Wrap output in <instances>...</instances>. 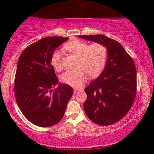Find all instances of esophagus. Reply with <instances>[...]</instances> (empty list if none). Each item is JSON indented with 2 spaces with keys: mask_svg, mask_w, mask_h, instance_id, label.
Wrapping results in <instances>:
<instances>
[{
  "mask_svg": "<svg viewBox=\"0 0 154 154\" xmlns=\"http://www.w3.org/2000/svg\"><path fill=\"white\" fill-rule=\"evenodd\" d=\"M78 91H79V90H77V89H74V90H73V93H74V94H76L77 92H78Z\"/></svg>",
  "mask_w": 154,
  "mask_h": 154,
  "instance_id": "obj_1",
  "label": "esophagus"
}]
</instances>
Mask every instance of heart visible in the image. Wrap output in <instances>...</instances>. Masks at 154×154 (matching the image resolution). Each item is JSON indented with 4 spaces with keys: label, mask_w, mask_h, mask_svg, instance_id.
<instances>
[{
    "label": "heart",
    "mask_w": 154,
    "mask_h": 154,
    "mask_svg": "<svg viewBox=\"0 0 154 154\" xmlns=\"http://www.w3.org/2000/svg\"><path fill=\"white\" fill-rule=\"evenodd\" d=\"M69 53L77 58L75 71H66L60 76L63 83L79 88L87 80L88 74L95 77L103 70L107 58V49L101 43L89 44L73 40L64 45ZM51 64L57 71L62 70V52L55 50L52 54Z\"/></svg>",
    "instance_id": "b5f03b06"
}]
</instances>
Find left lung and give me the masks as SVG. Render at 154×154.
Instances as JSON below:
<instances>
[{"label": "left lung", "mask_w": 154, "mask_h": 154, "mask_svg": "<svg viewBox=\"0 0 154 154\" xmlns=\"http://www.w3.org/2000/svg\"><path fill=\"white\" fill-rule=\"evenodd\" d=\"M104 45L107 49L104 69L85 88L83 108L88 117L100 125H109L126 115L136 96L137 71L134 62L119 42L106 35H79Z\"/></svg>", "instance_id": "obj_1"}]
</instances>
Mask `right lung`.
<instances>
[{"label": "right lung", "instance_id": "right-lung-1", "mask_svg": "<svg viewBox=\"0 0 154 154\" xmlns=\"http://www.w3.org/2000/svg\"><path fill=\"white\" fill-rule=\"evenodd\" d=\"M68 39L43 38L25 48L18 60L14 86L17 103L24 116L39 127L59 123L73 94L71 86L59 83L50 61L56 48Z\"/></svg>", "mask_w": 154, "mask_h": 154}]
</instances>
